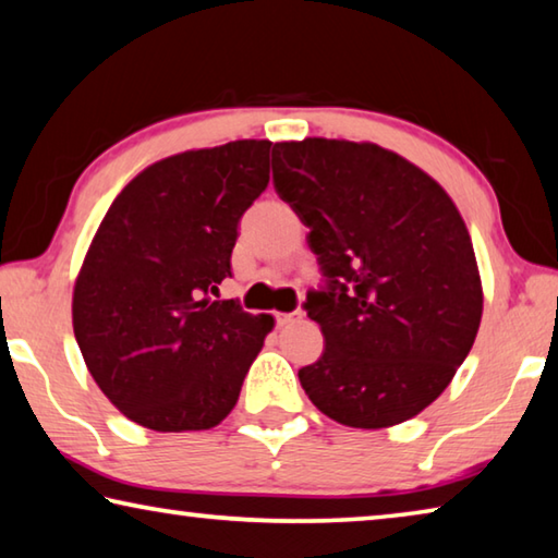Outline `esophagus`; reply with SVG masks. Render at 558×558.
I'll use <instances>...</instances> for the list:
<instances>
[{"instance_id": "1", "label": "esophagus", "mask_w": 558, "mask_h": 558, "mask_svg": "<svg viewBox=\"0 0 558 558\" xmlns=\"http://www.w3.org/2000/svg\"><path fill=\"white\" fill-rule=\"evenodd\" d=\"M300 317H302L300 310H292V313H276V325L278 327H286L290 323H298Z\"/></svg>"}]
</instances>
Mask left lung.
Returning a JSON list of instances; mask_svg holds the SVG:
<instances>
[{
	"instance_id": "obj_1",
	"label": "left lung",
	"mask_w": 558,
	"mask_h": 558,
	"mask_svg": "<svg viewBox=\"0 0 558 558\" xmlns=\"http://www.w3.org/2000/svg\"><path fill=\"white\" fill-rule=\"evenodd\" d=\"M272 184L307 226L325 286L307 317L325 352L298 372L319 411L352 428L418 415L465 362L483 286L460 211L436 179L372 143L272 147Z\"/></svg>"
}]
</instances>
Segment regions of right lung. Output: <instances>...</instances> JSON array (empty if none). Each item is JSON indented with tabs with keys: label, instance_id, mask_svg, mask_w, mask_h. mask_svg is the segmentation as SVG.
<instances>
[{
	"label": "right lung",
	"instance_id": "1",
	"mask_svg": "<svg viewBox=\"0 0 558 558\" xmlns=\"http://www.w3.org/2000/svg\"><path fill=\"white\" fill-rule=\"evenodd\" d=\"M268 140L192 149L140 172L110 204L73 288V332L110 403L149 430L219 426L270 315L211 300L245 209L270 182Z\"/></svg>",
	"mask_w": 558,
	"mask_h": 558
}]
</instances>
